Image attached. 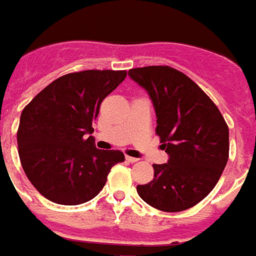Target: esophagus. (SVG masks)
<instances>
[{
  "mask_svg": "<svg viewBox=\"0 0 256 256\" xmlns=\"http://www.w3.org/2000/svg\"><path fill=\"white\" fill-rule=\"evenodd\" d=\"M126 161H128V162H132V164H133V162H137V161H138V158L130 157V156H126Z\"/></svg>",
  "mask_w": 256,
  "mask_h": 256,
  "instance_id": "obj_1",
  "label": "esophagus"
}]
</instances>
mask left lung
<instances>
[{"instance_id":"obj_1","label":"left lung","mask_w":256,"mask_h":256,"mask_svg":"<svg viewBox=\"0 0 256 256\" xmlns=\"http://www.w3.org/2000/svg\"><path fill=\"white\" fill-rule=\"evenodd\" d=\"M128 74L150 95L156 133L170 156L168 164H153L154 179L137 186V194L164 212L186 210L208 196L226 166V122L212 99L174 68H134Z\"/></svg>"}]
</instances>
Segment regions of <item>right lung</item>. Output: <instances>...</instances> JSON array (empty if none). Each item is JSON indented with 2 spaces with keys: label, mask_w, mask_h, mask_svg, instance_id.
Masks as SVG:
<instances>
[{
  "label": "right lung",
  "mask_w": 256,
  "mask_h": 256,
  "mask_svg": "<svg viewBox=\"0 0 256 256\" xmlns=\"http://www.w3.org/2000/svg\"><path fill=\"white\" fill-rule=\"evenodd\" d=\"M126 70H82L61 76L23 108L16 141L28 180L46 199L78 206L102 191L107 175L124 162L120 150L95 148L92 122L103 99Z\"/></svg>",
  "instance_id": "obj_1"
}]
</instances>
